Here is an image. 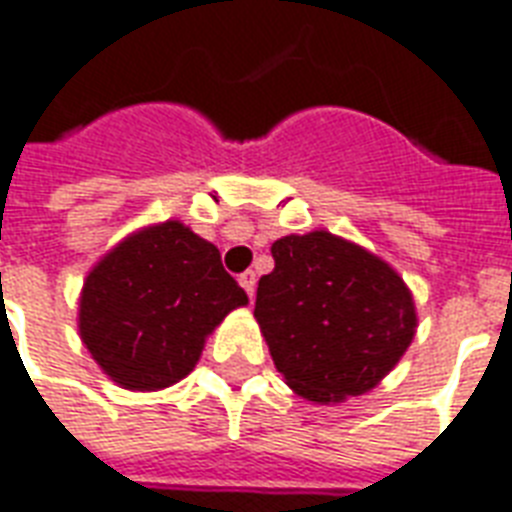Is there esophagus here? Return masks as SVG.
Listing matches in <instances>:
<instances>
[{"label":"esophagus","mask_w":512,"mask_h":512,"mask_svg":"<svg viewBox=\"0 0 512 512\" xmlns=\"http://www.w3.org/2000/svg\"><path fill=\"white\" fill-rule=\"evenodd\" d=\"M239 284H241V287H244V290H247L249 298H255V284H257L255 271H244V273H241Z\"/></svg>","instance_id":"obj_1"}]
</instances>
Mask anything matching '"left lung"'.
<instances>
[{"instance_id":"1","label":"left lung","mask_w":512,"mask_h":512,"mask_svg":"<svg viewBox=\"0 0 512 512\" xmlns=\"http://www.w3.org/2000/svg\"><path fill=\"white\" fill-rule=\"evenodd\" d=\"M255 319L287 386L311 403L370 392L416 335L403 276L360 244L311 230L273 241Z\"/></svg>"}]
</instances>
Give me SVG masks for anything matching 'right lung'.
Instances as JSON below:
<instances>
[{"label": "right lung", "instance_id": "add662e5", "mask_svg": "<svg viewBox=\"0 0 512 512\" xmlns=\"http://www.w3.org/2000/svg\"><path fill=\"white\" fill-rule=\"evenodd\" d=\"M247 292L222 268L220 249L179 220L142 228L85 276L77 327L117 386L155 392L195 368L206 335Z\"/></svg>", "mask_w": 512, "mask_h": 512}]
</instances>
